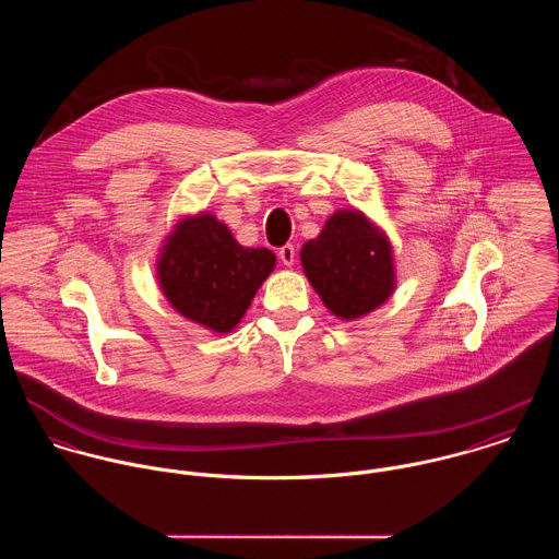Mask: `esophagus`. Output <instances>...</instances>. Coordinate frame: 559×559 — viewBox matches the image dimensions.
Returning a JSON list of instances; mask_svg holds the SVG:
<instances>
[{
	"mask_svg": "<svg viewBox=\"0 0 559 559\" xmlns=\"http://www.w3.org/2000/svg\"><path fill=\"white\" fill-rule=\"evenodd\" d=\"M280 260L286 264V266H293L295 264V260H297V252H295V246H284V248H280Z\"/></svg>",
	"mask_w": 559,
	"mask_h": 559,
	"instance_id": "34e87169",
	"label": "esophagus"
}]
</instances>
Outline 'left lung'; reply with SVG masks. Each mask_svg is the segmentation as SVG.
Segmentation results:
<instances>
[{"label":"left lung","mask_w":559,"mask_h":559,"mask_svg":"<svg viewBox=\"0 0 559 559\" xmlns=\"http://www.w3.org/2000/svg\"><path fill=\"white\" fill-rule=\"evenodd\" d=\"M301 266L324 307L356 320L386 304L397 288L386 233L358 209H340L301 248Z\"/></svg>","instance_id":"obj_1"}]
</instances>
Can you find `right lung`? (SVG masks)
Here are the masks:
<instances>
[{"mask_svg":"<svg viewBox=\"0 0 559 559\" xmlns=\"http://www.w3.org/2000/svg\"><path fill=\"white\" fill-rule=\"evenodd\" d=\"M275 269L266 248H246L213 213L183 215L162 241L155 275L170 307L211 333H230Z\"/></svg>","mask_w":559,"mask_h":559,"instance_id":"right-lung-1","label":"right lung"}]
</instances>
